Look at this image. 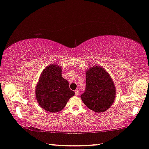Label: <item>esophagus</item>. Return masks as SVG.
Wrapping results in <instances>:
<instances>
[{
	"instance_id": "obj_1",
	"label": "esophagus",
	"mask_w": 149,
	"mask_h": 149,
	"mask_svg": "<svg viewBox=\"0 0 149 149\" xmlns=\"http://www.w3.org/2000/svg\"><path fill=\"white\" fill-rule=\"evenodd\" d=\"M74 93H75V95H79V90H75Z\"/></svg>"
}]
</instances>
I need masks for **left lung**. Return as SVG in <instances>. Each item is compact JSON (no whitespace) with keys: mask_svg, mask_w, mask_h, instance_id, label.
Listing matches in <instances>:
<instances>
[{"mask_svg":"<svg viewBox=\"0 0 149 149\" xmlns=\"http://www.w3.org/2000/svg\"><path fill=\"white\" fill-rule=\"evenodd\" d=\"M115 95L113 79L102 67L93 65L86 71V87L81 98L89 109L96 113L106 111L113 104Z\"/></svg>","mask_w":149,"mask_h":149,"instance_id":"1","label":"left lung"}]
</instances>
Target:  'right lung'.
Segmentation results:
<instances>
[{"instance_id":"right-lung-1","label":"right lung","mask_w":149,"mask_h":149,"mask_svg":"<svg viewBox=\"0 0 149 149\" xmlns=\"http://www.w3.org/2000/svg\"><path fill=\"white\" fill-rule=\"evenodd\" d=\"M36 98L40 107L51 113H58L74 95L69 83L62 77V68L52 64L44 69L36 87Z\"/></svg>"}]
</instances>
